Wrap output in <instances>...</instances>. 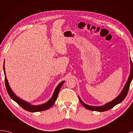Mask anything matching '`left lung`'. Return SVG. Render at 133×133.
I'll return each instance as SVG.
<instances>
[{"label": "left lung", "mask_w": 133, "mask_h": 133, "mask_svg": "<svg viewBox=\"0 0 133 133\" xmlns=\"http://www.w3.org/2000/svg\"><path fill=\"white\" fill-rule=\"evenodd\" d=\"M130 72L127 82H126L124 87H123L121 92H120V94L118 96L116 97L115 99L113 100L112 101H111L109 102V103H108L101 106L89 105H87L85 103H84V102L81 100V98H80V97L78 96L80 102H81V104L83 105V107L88 110L97 111V112H104V111H107L110 109L111 108H112L116 106V105L121 103V102L125 99L126 95L128 94L130 85V83L132 81V77H133V66H132V63L131 60V58H130Z\"/></svg>", "instance_id": "8db88e82"}]
</instances>
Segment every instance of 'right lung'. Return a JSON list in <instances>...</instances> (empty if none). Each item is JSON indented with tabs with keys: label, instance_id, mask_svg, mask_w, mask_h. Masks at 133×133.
Listing matches in <instances>:
<instances>
[{
	"label": "right lung",
	"instance_id": "right-lung-1",
	"mask_svg": "<svg viewBox=\"0 0 133 133\" xmlns=\"http://www.w3.org/2000/svg\"><path fill=\"white\" fill-rule=\"evenodd\" d=\"M4 64H5V62H4L3 70H4V75H5V87H6V89H7V91L8 92V95H10V97L12 98V100L15 101L16 103H17L20 107H22L24 109L28 111V112H41V111L47 110L53 105L55 103V101H56V100H57V97H58V94H59L60 89L62 87V85L64 83V81H62V82H61L57 86V87L55 88V90L54 91V93H53V94H52L51 97L48 101H47L46 103H45L44 104H42L41 105H32L31 104L28 103V102L24 101L23 99L20 98V97H18L17 96L15 95L14 92L12 91L10 85H9L8 80H7V77H6V75H5Z\"/></svg>",
	"mask_w": 133,
	"mask_h": 133
}]
</instances>
